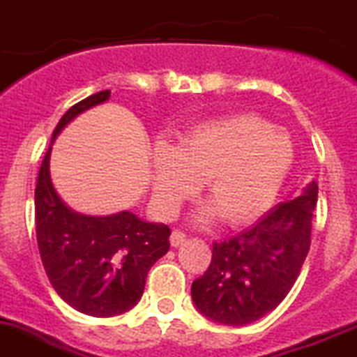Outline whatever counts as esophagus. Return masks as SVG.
<instances>
[{
	"mask_svg": "<svg viewBox=\"0 0 357 357\" xmlns=\"http://www.w3.org/2000/svg\"><path fill=\"white\" fill-rule=\"evenodd\" d=\"M185 238H187V235L183 234L181 230H174L172 234H170V244H172L174 248H178V246H181Z\"/></svg>",
	"mask_w": 357,
	"mask_h": 357,
	"instance_id": "esophagus-1",
	"label": "esophagus"
}]
</instances>
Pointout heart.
Instances as JSON below:
<instances>
[{"mask_svg": "<svg viewBox=\"0 0 357 357\" xmlns=\"http://www.w3.org/2000/svg\"><path fill=\"white\" fill-rule=\"evenodd\" d=\"M294 163V144L286 131L259 114L244 113L204 122L181 136L174 149L158 145L153 160V190L165 215L203 181L210 208L204 217L228 225L259 219L275 203Z\"/></svg>", "mask_w": 357, "mask_h": 357, "instance_id": "heart-1", "label": "heart"}]
</instances>
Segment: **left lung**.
Here are the masks:
<instances>
[{"instance_id": "obj_1", "label": "left lung", "mask_w": 357, "mask_h": 357, "mask_svg": "<svg viewBox=\"0 0 357 357\" xmlns=\"http://www.w3.org/2000/svg\"><path fill=\"white\" fill-rule=\"evenodd\" d=\"M316 181L277 204L255 226L213 243L212 262L192 282V300L210 320L246 325L286 298L311 248Z\"/></svg>"}]
</instances>
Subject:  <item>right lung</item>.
<instances>
[{
  "label": "right lung",
  "instance_id": "add662e5",
  "mask_svg": "<svg viewBox=\"0 0 357 357\" xmlns=\"http://www.w3.org/2000/svg\"><path fill=\"white\" fill-rule=\"evenodd\" d=\"M109 89L71 105L52 142L77 114L105 102ZM48 147L36 185V234L50 284L68 305L107 318L135 307L149 269L169 252L170 228L145 222L131 212L91 217L68 208L50 178Z\"/></svg>",
  "mask_w": 357,
  "mask_h": 357
}]
</instances>
